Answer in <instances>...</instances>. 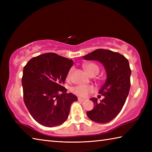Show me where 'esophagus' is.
<instances>
[{
	"label": "esophagus",
	"instance_id": "obj_1",
	"mask_svg": "<svg viewBox=\"0 0 152 152\" xmlns=\"http://www.w3.org/2000/svg\"><path fill=\"white\" fill-rule=\"evenodd\" d=\"M78 101H85L86 100L85 99H82V98H78Z\"/></svg>",
	"mask_w": 152,
	"mask_h": 152
}]
</instances>
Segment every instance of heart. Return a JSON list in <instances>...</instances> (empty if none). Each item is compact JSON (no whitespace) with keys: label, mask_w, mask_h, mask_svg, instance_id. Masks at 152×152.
<instances>
[{"label":"heart","mask_w":152,"mask_h":152,"mask_svg":"<svg viewBox=\"0 0 152 152\" xmlns=\"http://www.w3.org/2000/svg\"><path fill=\"white\" fill-rule=\"evenodd\" d=\"M83 67H84L86 72L91 76H95L99 72V66L94 63H89L85 64L83 65ZM73 68H71L69 72H68L67 78H70L73 72ZM72 91L74 94L82 96V97H85V96L88 95L89 93L93 92V91H94V88H93V86L90 85H79L73 88Z\"/></svg>","instance_id":"b5f03b06"}]
</instances>
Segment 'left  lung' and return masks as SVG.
<instances>
[{
    "label": "left lung",
    "instance_id": "obj_1",
    "mask_svg": "<svg viewBox=\"0 0 152 152\" xmlns=\"http://www.w3.org/2000/svg\"><path fill=\"white\" fill-rule=\"evenodd\" d=\"M83 58L98 61L105 68L107 77L99 92L104 97L100 102L96 98L90 99L95 106L92 110L87 112V115L93 121L106 124L120 112L129 93L131 74L129 63L123 55L104 49L96 50Z\"/></svg>",
    "mask_w": 152,
    "mask_h": 152
}]
</instances>
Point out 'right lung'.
I'll use <instances>...</instances> for the list:
<instances>
[{"mask_svg": "<svg viewBox=\"0 0 152 152\" xmlns=\"http://www.w3.org/2000/svg\"><path fill=\"white\" fill-rule=\"evenodd\" d=\"M73 61L54 53L32 58L23 68V101L30 114L48 127L58 126L69 117L70 105L78 101L63 85Z\"/></svg>", "mask_w": 152, "mask_h": 152, "instance_id": "add662e5", "label": "right lung"}]
</instances>
